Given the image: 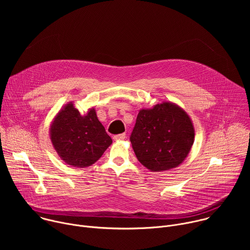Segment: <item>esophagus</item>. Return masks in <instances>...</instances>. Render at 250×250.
I'll return each instance as SVG.
<instances>
[{
	"label": "esophagus",
	"mask_w": 250,
	"mask_h": 250,
	"mask_svg": "<svg viewBox=\"0 0 250 250\" xmlns=\"http://www.w3.org/2000/svg\"><path fill=\"white\" fill-rule=\"evenodd\" d=\"M125 138V133H121V134H117L114 136L115 140H123Z\"/></svg>",
	"instance_id": "1"
}]
</instances>
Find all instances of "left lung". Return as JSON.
Here are the masks:
<instances>
[{
  "instance_id": "left-lung-1",
  "label": "left lung",
  "mask_w": 250,
  "mask_h": 250,
  "mask_svg": "<svg viewBox=\"0 0 250 250\" xmlns=\"http://www.w3.org/2000/svg\"><path fill=\"white\" fill-rule=\"evenodd\" d=\"M195 128L190 116L175 103L162 102L141 109L130 135L137 160L152 172L179 166L194 144Z\"/></svg>"
}]
</instances>
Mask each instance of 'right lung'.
Masks as SVG:
<instances>
[{
  "instance_id": "obj_1",
  "label": "right lung",
  "mask_w": 250,
  "mask_h": 250,
  "mask_svg": "<svg viewBox=\"0 0 250 250\" xmlns=\"http://www.w3.org/2000/svg\"><path fill=\"white\" fill-rule=\"evenodd\" d=\"M49 136L59 157L68 165L80 168L94 164L113 142L98 120L95 108L81 115L73 102L67 103L56 114Z\"/></svg>"
}]
</instances>
